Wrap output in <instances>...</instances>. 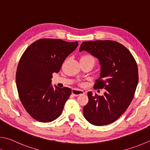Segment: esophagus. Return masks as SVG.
<instances>
[{
	"mask_svg": "<svg viewBox=\"0 0 150 150\" xmlns=\"http://www.w3.org/2000/svg\"><path fill=\"white\" fill-rule=\"evenodd\" d=\"M72 94L74 95L75 96H79V95H81V94H84V92L83 91V90L73 88L72 90Z\"/></svg>",
	"mask_w": 150,
	"mask_h": 150,
	"instance_id": "34e87169",
	"label": "esophagus"
}]
</instances>
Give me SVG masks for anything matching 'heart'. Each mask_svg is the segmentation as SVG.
<instances>
[{
  "label": "heart",
  "instance_id": "heart-1",
  "mask_svg": "<svg viewBox=\"0 0 150 150\" xmlns=\"http://www.w3.org/2000/svg\"><path fill=\"white\" fill-rule=\"evenodd\" d=\"M80 61L91 62L94 64V57L91 55V54L86 53V54H83V55L81 56Z\"/></svg>",
  "mask_w": 150,
  "mask_h": 150
}]
</instances>
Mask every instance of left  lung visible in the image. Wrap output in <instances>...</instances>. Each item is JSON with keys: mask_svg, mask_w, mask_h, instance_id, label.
Returning a JSON list of instances; mask_svg holds the SVG:
<instances>
[{"mask_svg": "<svg viewBox=\"0 0 150 150\" xmlns=\"http://www.w3.org/2000/svg\"><path fill=\"white\" fill-rule=\"evenodd\" d=\"M79 49L98 58L101 72L94 88L105 89L102 96L88 92L84 117L96 126L112 123L125 112L134 98L138 83L137 62L125 46L113 40L83 42Z\"/></svg>", "mask_w": 150, "mask_h": 150, "instance_id": "8db88e82", "label": "left lung"}]
</instances>
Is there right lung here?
Segmentation results:
<instances>
[{"instance_id":"right-lung-1","label":"right lung","mask_w":150,"mask_h":150,"mask_svg":"<svg viewBox=\"0 0 150 150\" xmlns=\"http://www.w3.org/2000/svg\"><path fill=\"white\" fill-rule=\"evenodd\" d=\"M78 42L42 39L27 48L19 62L16 81L20 101L31 117L42 122L61 115L71 89L51 85L53 73H58L66 57Z\"/></svg>"}]
</instances>
